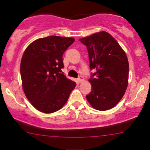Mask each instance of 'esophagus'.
Masks as SVG:
<instances>
[{"instance_id":"obj_1","label":"esophagus","mask_w":150,"mask_h":150,"mask_svg":"<svg viewBox=\"0 0 150 150\" xmlns=\"http://www.w3.org/2000/svg\"><path fill=\"white\" fill-rule=\"evenodd\" d=\"M84 81V78L83 76H79V78H78V82L79 83H81L82 82H83Z\"/></svg>"}]
</instances>
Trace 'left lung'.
Instances as JSON below:
<instances>
[{
	"label": "left lung",
	"instance_id": "8db88e82",
	"mask_svg": "<svg viewBox=\"0 0 150 150\" xmlns=\"http://www.w3.org/2000/svg\"><path fill=\"white\" fill-rule=\"evenodd\" d=\"M88 52L91 73V93L86 96L94 109L105 111L116 105L125 94L129 64L125 51L107 32H99L79 39Z\"/></svg>",
	"mask_w": 150,
	"mask_h": 150
}]
</instances>
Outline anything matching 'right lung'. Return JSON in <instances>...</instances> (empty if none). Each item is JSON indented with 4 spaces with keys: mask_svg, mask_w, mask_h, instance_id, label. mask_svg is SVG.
<instances>
[{
    "mask_svg": "<svg viewBox=\"0 0 150 150\" xmlns=\"http://www.w3.org/2000/svg\"><path fill=\"white\" fill-rule=\"evenodd\" d=\"M74 41L73 38L51 35L33 41L24 52L20 64L24 92L42 112L60 110L76 86L62 71L63 54Z\"/></svg>",
    "mask_w": 150,
    "mask_h": 150,
    "instance_id": "obj_1",
    "label": "right lung"
}]
</instances>
